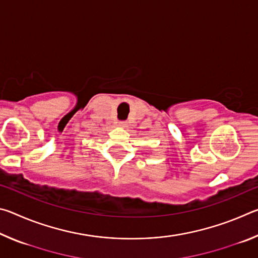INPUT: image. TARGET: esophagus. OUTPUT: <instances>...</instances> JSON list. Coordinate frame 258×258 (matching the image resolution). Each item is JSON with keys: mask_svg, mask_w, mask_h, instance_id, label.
<instances>
[{"mask_svg": "<svg viewBox=\"0 0 258 258\" xmlns=\"http://www.w3.org/2000/svg\"><path fill=\"white\" fill-rule=\"evenodd\" d=\"M118 126H120V127H126V126H127V123H126V121H119Z\"/></svg>", "mask_w": 258, "mask_h": 258, "instance_id": "obj_1", "label": "esophagus"}]
</instances>
